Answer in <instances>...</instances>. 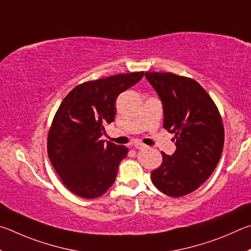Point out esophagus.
Here are the masks:
<instances>
[{
    "instance_id": "esophagus-1",
    "label": "esophagus",
    "mask_w": 251,
    "mask_h": 251,
    "mask_svg": "<svg viewBox=\"0 0 251 251\" xmlns=\"http://www.w3.org/2000/svg\"><path fill=\"white\" fill-rule=\"evenodd\" d=\"M134 147H135V149H139V150H143V149L147 148V146H144V144H142V143H135Z\"/></svg>"
}]
</instances>
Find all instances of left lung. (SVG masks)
Masks as SVG:
<instances>
[{
  "label": "left lung",
  "instance_id": "obj_1",
  "mask_svg": "<svg viewBox=\"0 0 251 251\" xmlns=\"http://www.w3.org/2000/svg\"><path fill=\"white\" fill-rule=\"evenodd\" d=\"M163 104L164 129L174 133L176 150L151 179L164 194L179 197L195 191L214 172L224 148V126L216 104L194 79L172 73H146Z\"/></svg>",
  "mask_w": 251,
  "mask_h": 251
}]
</instances>
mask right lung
I'll return each instance as SVG.
<instances>
[{
  "label": "right lung",
  "mask_w": 251,
  "mask_h": 251,
  "mask_svg": "<svg viewBox=\"0 0 251 251\" xmlns=\"http://www.w3.org/2000/svg\"><path fill=\"white\" fill-rule=\"evenodd\" d=\"M143 72L80 83L61 101L47 138L48 157L60 181L82 199L103 195L116 181L128 149L101 140L113 122L118 96L141 80Z\"/></svg>",
  "instance_id": "obj_1"
}]
</instances>
